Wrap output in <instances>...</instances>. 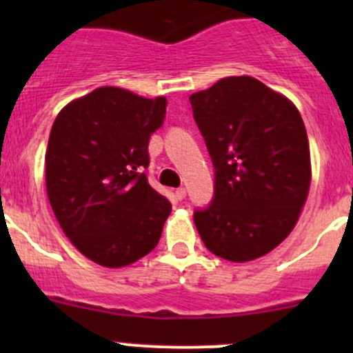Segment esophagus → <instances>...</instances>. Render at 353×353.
<instances>
[{
	"mask_svg": "<svg viewBox=\"0 0 353 353\" xmlns=\"http://www.w3.org/2000/svg\"><path fill=\"white\" fill-rule=\"evenodd\" d=\"M176 196H177V199H184V198H186V188H177V190H176Z\"/></svg>",
	"mask_w": 353,
	"mask_h": 353,
	"instance_id": "esophagus-1",
	"label": "esophagus"
}]
</instances>
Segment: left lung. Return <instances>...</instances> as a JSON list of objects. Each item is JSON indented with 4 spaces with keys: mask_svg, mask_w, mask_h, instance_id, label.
Segmentation results:
<instances>
[{
    "mask_svg": "<svg viewBox=\"0 0 353 353\" xmlns=\"http://www.w3.org/2000/svg\"><path fill=\"white\" fill-rule=\"evenodd\" d=\"M215 169L213 198L194 210L206 249L229 261L266 254L294 229L311 184L297 108L251 77H229L190 97Z\"/></svg>",
    "mask_w": 353,
    "mask_h": 353,
    "instance_id": "1",
    "label": "left lung"
}]
</instances>
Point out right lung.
Listing matches in <instances>:
<instances>
[{
	"mask_svg": "<svg viewBox=\"0 0 353 353\" xmlns=\"http://www.w3.org/2000/svg\"><path fill=\"white\" fill-rule=\"evenodd\" d=\"M163 97L102 87L56 117L46 188L63 232L97 265L119 268L159 244L172 205L148 184V140L165 119Z\"/></svg>",
	"mask_w": 353,
	"mask_h": 353,
	"instance_id": "add662e5",
	"label": "right lung"
}]
</instances>
